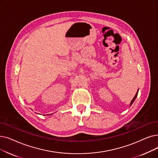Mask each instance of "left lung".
I'll use <instances>...</instances> for the list:
<instances>
[{"label":"left lung","instance_id":"1","mask_svg":"<svg viewBox=\"0 0 158 158\" xmlns=\"http://www.w3.org/2000/svg\"><path fill=\"white\" fill-rule=\"evenodd\" d=\"M138 91H139V90H138V92H137V93L135 94V96H134V98L132 99V101H131V102H130V105H132V103L134 102V101H135V98H136V97L137 96H138Z\"/></svg>","mask_w":158,"mask_h":158}]
</instances>
